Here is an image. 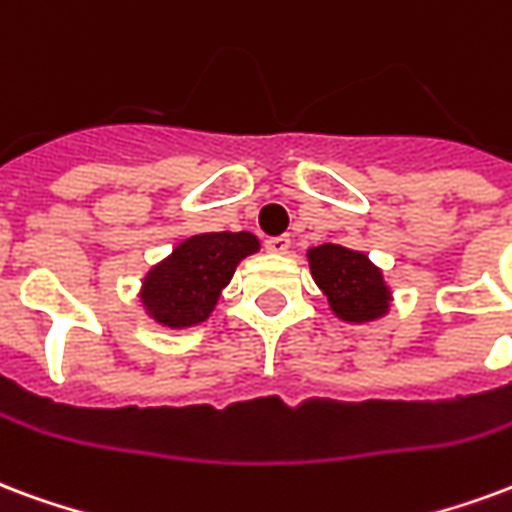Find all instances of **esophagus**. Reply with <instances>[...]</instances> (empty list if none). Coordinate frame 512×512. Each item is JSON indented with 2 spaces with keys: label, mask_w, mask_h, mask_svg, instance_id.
Here are the masks:
<instances>
[{
  "label": "esophagus",
  "mask_w": 512,
  "mask_h": 512,
  "mask_svg": "<svg viewBox=\"0 0 512 512\" xmlns=\"http://www.w3.org/2000/svg\"><path fill=\"white\" fill-rule=\"evenodd\" d=\"M290 236H271L266 238V249L268 252H274V255H285L287 249H290Z\"/></svg>",
  "instance_id": "34e87169"
}]
</instances>
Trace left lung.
Returning <instances> with one entry per match:
<instances>
[{"label":"left lung","mask_w":512,"mask_h":512,"mask_svg":"<svg viewBox=\"0 0 512 512\" xmlns=\"http://www.w3.org/2000/svg\"><path fill=\"white\" fill-rule=\"evenodd\" d=\"M309 266L314 282L328 295V304L342 320L363 323L388 309V287L382 282L380 268H374L363 252L339 244L314 246Z\"/></svg>","instance_id":"8db88e82"}]
</instances>
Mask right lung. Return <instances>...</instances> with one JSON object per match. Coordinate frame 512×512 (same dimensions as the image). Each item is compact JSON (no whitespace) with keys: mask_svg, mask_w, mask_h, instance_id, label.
<instances>
[{"mask_svg":"<svg viewBox=\"0 0 512 512\" xmlns=\"http://www.w3.org/2000/svg\"><path fill=\"white\" fill-rule=\"evenodd\" d=\"M252 233H200L173 249V255L146 276L143 304L162 325L203 323L222 287L230 282L238 260L252 255Z\"/></svg>","mask_w":512,"mask_h":512,"instance_id":"1","label":"right lung"}]
</instances>
